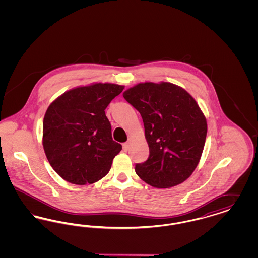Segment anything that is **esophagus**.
Instances as JSON below:
<instances>
[{"label": "esophagus", "instance_id": "esophagus-1", "mask_svg": "<svg viewBox=\"0 0 258 258\" xmlns=\"http://www.w3.org/2000/svg\"><path fill=\"white\" fill-rule=\"evenodd\" d=\"M128 146H130V145H128V142H125V143H123V149L124 152H126V151L128 150Z\"/></svg>", "mask_w": 258, "mask_h": 258}]
</instances>
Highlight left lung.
Listing matches in <instances>:
<instances>
[{"mask_svg":"<svg viewBox=\"0 0 258 258\" xmlns=\"http://www.w3.org/2000/svg\"><path fill=\"white\" fill-rule=\"evenodd\" d=\"M123 98L142 117L150 149L136 174L155 187L183 183L197 168L207 135L206 119L183 88L168 82L140 83Z\"/></svg>","mask_w":258,"mask_h":258,"instance_id":"obj_1","label":"left lung"}]
</instances>
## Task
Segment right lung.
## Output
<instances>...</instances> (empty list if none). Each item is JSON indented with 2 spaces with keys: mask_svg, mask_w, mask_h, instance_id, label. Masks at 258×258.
Listing matches in <instances>:
<instances>
[{
  "mask_svg": "<svg viewBox=\"0 0 258 258\" xmlns=\"http://www.w3.org/2000/svg\"><path fill=\"white\" fill-rule=\"evenodd\" d=\"M123 90L97 83L71 90L50 104L43 119V148L63 180L93 184L110 170L122 145L113 140L104 110Z\"/></svg>",
  "mask_w": 258,
  "mask_h": 258,
  "instance_id": "right-lung-1",
  "label": "right lung"
}]
</instances>
